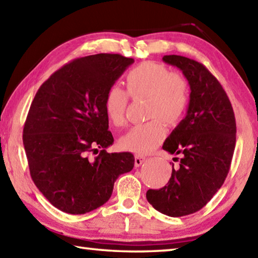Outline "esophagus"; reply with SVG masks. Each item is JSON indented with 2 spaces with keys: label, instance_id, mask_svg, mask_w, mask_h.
<instances>
[{
  "label": "esophagus",
  "instance_id": "34e87169",
  "mask_svg": "<svg viewBox=\"0 0 258 258\" xmlns=\"http://www.w3.org/2000/svg\"><path fill=\"white\" fill-rule=\"evenodd\" d=\"M146 161V157L145 156H141V155H135L134 157V164L137 167H139V166H141L143 163Z\"/></svg>",
  "mask_w": 258,
  "mask_h": 258
}]
</instances>
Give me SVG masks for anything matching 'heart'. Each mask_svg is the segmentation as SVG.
Returning a JSON list of instances; mask_svg holds the SVG:
<instances>
[{
    "label": "heart",
    "mask_w": 258,
    "mask_h": 258,
    "mask_svg": "<svg viewBox=\"0 0 258 258\" xmlns=\"http://www.w3.org/2000/svg\"><path fill=\"white\" fill-rule=\"evenodd\" d=\"M125 91L113 85L104 94L103 109L112 125L125 123L128 98H146L147 123L131 127L119 139L124 150L148 154L163 141L166 125H176L185 113L189 103V85L177 73L154 61H146L126 74Z\"/></svg>",
    "instance_id": "b5f03b06"
}]
</instances>
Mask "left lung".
I'll return each instance as SVG.
<instances>
[{
	"label": "left lung",
	"mask_w": 258,
	"mask_h": 258,
	"mask_svg": "<svg viewBox=\"0 0 258 258\" xmlns=\"http://www.w3.org/2000/svg\"><path fill=\"white\" fill-rule=\"evenodd\" d=\"M164 62L181 69L190 85L186 115L163 149L180 155L167 184L148 190L147 200L157 211L172 217L198 212L213 198L228 175L235 147L234 112L223 87L198 61L165 55Z\"/></svg>",
	"instance_id": "left-lung-1"
}]
</instances>
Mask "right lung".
Here are the masks:
<instances>
[{"label": "right lung", "mask_w": 258, "mask_h": 258, "mask_svg": "<svg viewBox=\"0 0 258 258\" xmlns=\"http://www.w3.org/2000/svg\"><path fill=\"white\" fill-rule=\"evenodd\" d=\"M133 62L109 53L73 60L30 104L23 134L30 176L60 211L80 215L102 206L120 174L134 167L131 152L106 151L113 138L103 109L107 90ZM92 152L99 155L91 159Z\"/></svg>", "instance_id": "obj_1"}]
</instances>
